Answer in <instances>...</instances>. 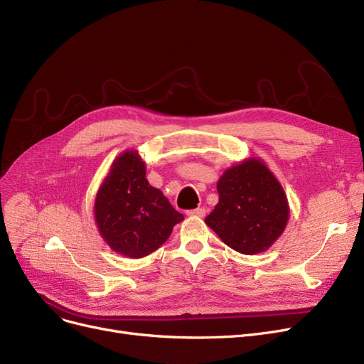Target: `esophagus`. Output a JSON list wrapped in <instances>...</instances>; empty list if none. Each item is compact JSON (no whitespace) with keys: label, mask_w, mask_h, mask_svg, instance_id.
<instances>
[{"label":"esophagus","mask_w":364,"mask_h":364,"mask_svg":"<svg viewBox=\"0 0 364 364\" xmlns=\"http://www.w3.org/2000/svg\"><path fill=\"white\" fill-rule=\"evenodd\" d=\"M189 216H198V218H204L205 216V210L204 208H195V210H189L187 211Z\"/></svg>","instance_id":"esophagus-1"}]
</instances>
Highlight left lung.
Segmentation results:
<instances>
[{"label": "left lung", "mask_w": 364, "mask_h": 364, "mask_svg": "<svg viewBox=\"0 0 364 364\" xmlns=\"http://www.w3.org/2000/svg\"><path fill=\"white\" fill-rule=\"evenodd\" d=\"M218 192L219 204L205 223L226 246L253 255L267 250L284 232L289 214L285 192L258 159L225 171Z\"/></svg>", "instance_id": "left-lung-1"}]
</instances>
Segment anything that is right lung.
Returning a JSON list of instances; mask_svg holds the SVG:
<instances>
[{"instance_id": "add662e5", "label": "right lung", "mask_w": 364, "mask_h": 364, "mask_svg": "<svg viewBox=\"0 0 364 364\" xmlns=\"http://www.w3.org/2000/svg\"><path fill=\"white\" fill-rule=\"evenodd\" d=\"M94 216L99 231L115 252L142 258L169 238L184 216L145 178V164L136 151L117 157L102 183Z\"/></svg>"}]
</instances>
